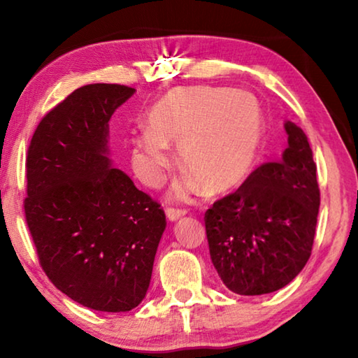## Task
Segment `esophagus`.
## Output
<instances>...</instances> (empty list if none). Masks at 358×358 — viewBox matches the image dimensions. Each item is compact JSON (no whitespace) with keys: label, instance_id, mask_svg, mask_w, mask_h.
<instances>
[{"label":"esophagus","instance_id":"obj_1","mask_svg":"<svg viewBox=\"0 0 358 358\" xmlns=\"http://www.w3.org/2000/svg\"><path fill=\"white\" fill-rule=\"evenodd\" d=\"M166 215L171 221H177L178 217H181L183 215H186V210H181V208H167L166 210Z\"/></svg>","mask_w":358,"mask_h":358}]
</instances>
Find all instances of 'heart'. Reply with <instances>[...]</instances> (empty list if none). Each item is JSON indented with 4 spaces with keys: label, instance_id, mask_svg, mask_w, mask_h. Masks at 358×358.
<instances>
[{
    "label": "heart",
    "instance_id": "1",
    "mask_svg": "<svg viewBox=\"0 0 358 358\" xmlns=\"http://www.w3.org/2000/svg\"><path fill=\"white\" fill-rule=\"evenodd\" d=\"M148 124L132 134L138 171L148 183L171 162L169 143L180 145L187 171L172 194L185 199L205 186L224 192L243 183L262 148V113L248 93L224 87H183L162 96L148 112Z\"/></svg>",
    "mask_w": 358,
    "mask_h": 358
}]
</instances>
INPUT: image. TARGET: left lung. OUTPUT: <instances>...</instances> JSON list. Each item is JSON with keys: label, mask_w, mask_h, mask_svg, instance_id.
I'll use <instances>...</instances> for the list:
<instances>
[{"label": "left lung", "mask_w": 358, "mask_h": 358, "mask_svg": "<svg viewBox=\"0 0 358 358\" xmlns=\"http://www.w3.org/2000/svg\"><path fill=\"white\" fill-rule=\"evenodd\" d=\"M282 159L264 162L205 211L211 262L229 290L262 295L294 280L311 256L320 191L308 137L284 124Z\"/></svg>", "instance_id": "8db88e82"}]
</instances>
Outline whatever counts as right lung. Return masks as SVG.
Here are the masks:
<instances>
[{
	"label": "right lung",
	"instance_id": "add662e5",
	"mask_svg": "<svg viewBox=\"0 0 358 358\" xmlns=\"http://www.w3.org/2000/svg\"><path fill=\"white\" fill-rule=\"evenodd\" d=\"M136 90L85 85L39 121L27 155V224L53 286L96 311L147 294L166 229L161 203L107 157L108 120Z\"/></svg>",
	"mask_w": 358,
	"mask_h": 358
}]
</instances>
